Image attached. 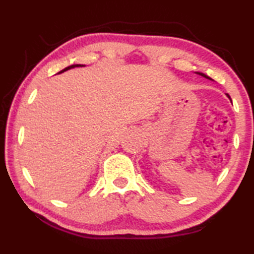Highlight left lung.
I'll list each match as a JSON object with an SVG mask.
<instances>
[{
  "instance_id": "obj_1",
  "label": "left lung",
  "mask_w": 254,
  "mask_h": 254,
  "mask_svg": "<svg viewBox=\"0 0 254 254\" xmlns=\"http://www.w3.org/2000/svg\"><path fill=\"white\" fill-rule=\"evenodd\" d=\"M196 74H198V75H200V76H203V77H205V78H207V79H210V80H213L212 78H209V77H208L207 75H205V74H203V72H198V71H197V72H196ZM226 95H227V97H229V98H230V100H231V97H230V95H229V94H226Z\"/></svg>"
}]
</instances>
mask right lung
<instances>
[{
    "label": "right lung",
    "mask_w": 254,
    "mask_h": 254,
    "mask_svg": "<svg viewBox=\"0 0 254 254\" xmlns=\"http://www.w3.org/2000/svg\"><path fill=\"white\" fill-rule=\"evenodd\" d=\"M84 65H78V64H76V65H71V66H68V67H66L65 69H63L62 71H59L58 74H62V72H64V71H66V70H69V69H71V68H75V67H83Z\"/></svg>",
    "instance_id": "obj_1"
}]
</instances>
